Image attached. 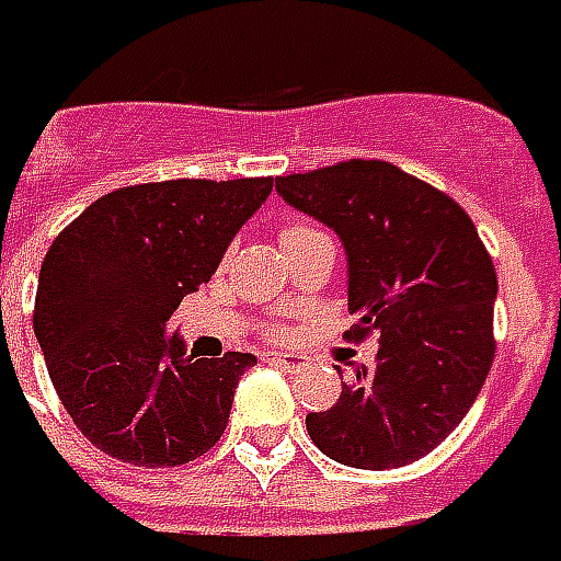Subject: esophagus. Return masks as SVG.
<instances>
[{"instance_id":"1","label":"esophagus","mask_w":561,"mask_h":561,"mask_svg":"<svg viewBox=\"0 0 561 561\" xmlns=\"http://www.w3.org/2000/svg\"><path fill=\"white\" fill-rule=\"evenodd\" d=\"M273 364H279L285 370H300V367L307 364V358H304V355H294V352H276V355H273Z\"/></svg>"}]
</instances>
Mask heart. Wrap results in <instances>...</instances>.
Returning <instances> with one entry per match:
<instances>
[{
    "label": "heart",
    "mask_w": 561,
    "mask_h": 561,
    "mask_svg": "<svg viewBox=\"0 0 561 561\" xmlns=\"http://www.w3.org/2000/svg\"><path fill=\"white\" fill-rule=\"evenodd\" d=\"M319 237H324L321 230L304 225V221H294V225H288L282 230V245H285V249H294V245H300V242L319 240Z\"/></svg>",
    "instance_id": "heart-1"
}]
</instances>
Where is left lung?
Here are the masks:
<instances>
[{"mask_svg": "<svg viewBox=\"0 0 561 561\" xmlns=\"http://www.w3.org/2000/svg\"><path fill=\"white\" fill-rule=\"evenodd\" d=\"M279 197L331 227L346 252L355 336L379 331L376 367H355L340 401L309 413L328 458L389 471L456 428L492 367L499 279L465 209L382 160L276 179Z\"/></svg>", "mask_w": 561, "mask_h": 561, "instance_id": "obj_1", "label": "left lung"}]
</instances>
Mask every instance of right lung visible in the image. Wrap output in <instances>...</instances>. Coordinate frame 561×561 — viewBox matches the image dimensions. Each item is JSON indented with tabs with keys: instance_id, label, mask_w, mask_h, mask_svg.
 <instances>
[{
	"instance_id": "obj_1",
	"label": "right lung",
	"mask_w": 561,
	"mask_h": 561,
	"mask_svg": "<svg viewBox=\"0 0 561 561\" xmlns=\"http://www.w3.org/2000/svg\"><path fill=\"white\" fill-rule=\"evenodd\" d=\"M270 179H179L90 203L38 273L35 340L66 413L96 449L175 468L225 434L249 352L194 358L167 321L213 279Z\"/></svg>"
}]
</instances>
